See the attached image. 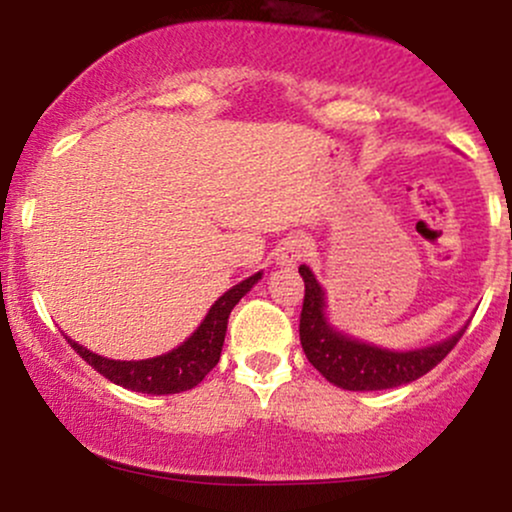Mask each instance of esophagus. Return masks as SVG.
<instances>
[{
	"label": "esophagus",
	"instance_id": "obj_1",
	"mask_svg": "<svg viewBox=\"0 0 512 512\" xmlns=\"http://www.w3.org/2000/svg\"><path fill=\"white\" fill-rule=\"evenodd\" d=\"M305 255V240L301 236H289L279 243L274 252V260L279 267H296Z\"/></svg>",
	"mask_w": 512,
	"mask_h": 512
}]
</instances>
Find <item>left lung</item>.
<instances>
[{
	"instance_id": "1",
	"label": "left lung",
	"mask_w": 512,
	"mask_h": 512,
	"mask_svg": "<svg viewBox=\"0 0 512 512\" xmlns=\"http://www.w3.org/2000/svg\"><path fill=\"white\" fill-rule=\"evenodd\" d=\"M305 281V296L301 310V344L305 356L313 366L330 380L332 385L342 390L370 392V390H390L414 383L416 378L426 375L455 349L467 327L452 334L445 342L426 346L414 351H390L380 346L358 342L337 332L325 317V291L317 284L310 267H298Z\"/></svg>"
}]
</instances>
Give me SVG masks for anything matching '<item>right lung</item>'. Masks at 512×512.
I'll return each instance as SVG.
<instances>
[{
    "mask_svg": "<svg viewBox=\"0 0 512 512\" xmlns=\"http://www.w3.org/2000/svg\"><path fill=\"white\" fill-rule=\"evenodd\" d=\"M260 279L262 272H257L233 289H228L219 301L211 305L207 317L192 332V337H187L178 349L163 356L146 358V361H113V358L93 354L86 346L76 344L74 339L67 337V342L88 366H93V370L105 375L110 383L125 387V390L144 392V395H175V392L192 390L219 363L228 315Z\"/></svg>",
    "mask_w": 512,
    "mask_h": 512,
    "instance_id": "add662e5",
    "label": "right lung"
}]
</instances>
